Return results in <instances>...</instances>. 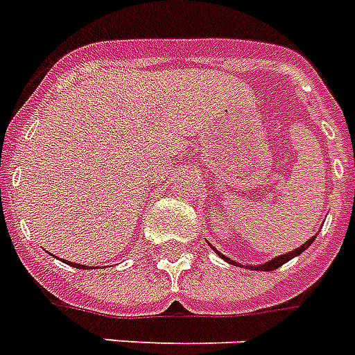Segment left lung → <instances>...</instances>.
Listing matches in <instances>:
<instances>
[{"mask_svg": "<svg viewBox=\"0 0 355 355\" xmlns=\"http://www.w3.org/2000/svg\"><path fill=\"white\" fill-rule=\"evenodd\" d=\"M313 241H315V236H313V237H309L308 241L302 243L300 247L295 248V250H291V252H286V254H282V256H276V258L269 259V261H265V263H259V265H245V267H248V269H254V270H275V269H278L280 265L287 263V261H289V259L295 258V256H298V254H302L304 250H306V248H308L309 245H311V243H313ZM208 245H210V243H208ZM210 247H211V245H210ZM211 248H214V247H211ZM214 250H216V248H214ZM216 252L219 254V256H221V258L225 259V261H228V263L239 265V263H237V261H234V259L227 258V256H225V254L219 252V250H216ZM239 267H241V265H239Z\"/></svg>", "mask_w": 355, "mask_h": 355, "instance_id": "1", "label": "left lung"}]
</instances>
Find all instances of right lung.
<instances>
[{"instance_id":"add662e5","label":"right lung","mask_w":355,"mask_h":355,"mask_svg":"<svg viewBox=\"0 0 355 355\" xmlns=\"http://www.w3.org/2000/svg\"><path fill=\"white\" fill-rule=\"evenodd\" d=\"M62 261H66V259H62ZM68 265H73V267H77V269H83V265L80 263H71V261H66Z\"/></svg>"}]
</instances>
